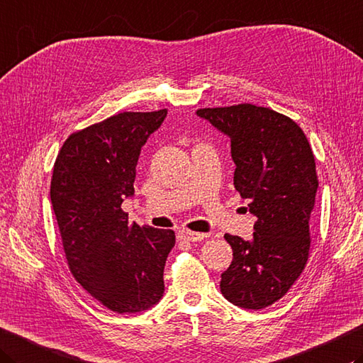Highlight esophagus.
<instances>
[{"label":"esophagus","instance_id":"34e87169","mask_svg":"<svg viewBox=\"0 0 363 363\" xmlns=\"http://www.w3.org/2000/svg\"><path fill=\"white\" fill-rule=\"evenodd\" d=\"M204 238H208V234L204 233H195V231H179V234H177V239L181 240H187V242H196V240H203Z\"/></svg>","mask_w":363,"mask_h":363}]
</instances>
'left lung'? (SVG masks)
Listing matches in <instances>:
<instances>
[{
	"mask_svg": "<svg viewBox=\"0 0 363 363\" xmlns=\"http://www.w3.org/2000/svg\"><path fill=\"white\" fill-rule=\"evenodd\" d=\"M196 115L231 138L234 189L257 216L250 242L225 234L233 261L220 289L238 307L266 308L288 293L307 266L318 190L313 151L297 123L266 106H216Z\"/></svg>",
	"mask_w": 363,
	"mask_h": 363,
	"instance_id": "obj_1",
	"label": "left lung"
}]
</instances>
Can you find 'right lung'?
<instances>
[{
  "label": "right lung",
  "mask_w": 363,
  "mask_h": 363,
  "mask_svg": "<svg viewBox=\"0 0 363 363\" xmlns=\"http://www.w3.org/2000/svg\"><path fill=\"white\" fill-rule=\"evenodd\" d=\"M168 110L124 111L70 133L56 157L50 198L74 279L116 313L160 301L172 230L140 226L123 211L141 146Z\"/></svg>",
  "instance_id": "right-lung-1"
}]
</instances>
